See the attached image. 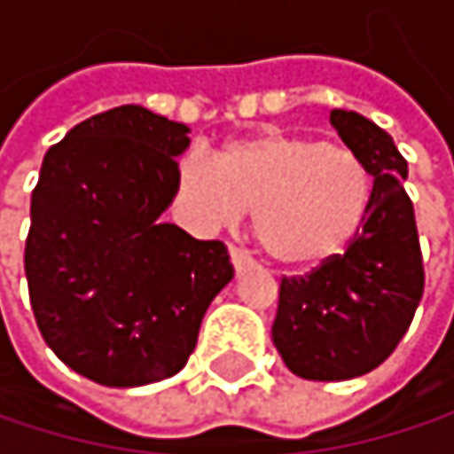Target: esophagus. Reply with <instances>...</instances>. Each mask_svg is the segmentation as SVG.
Instances as JSON below:
<instances>
[{"label": "esophagus", "instance_id": "34e87169", "mask_svg": "<svg viewBox=\"0 0 454 454\" xmlns=\"http://www.w3.org/2000/svg\"><path fill=\"white\" fill-rule=\"evenodd\" d=\"M231 262H233L236 270H244V268H252L254 265L252 254L244 247H231Z\"/></svg>", "mask_w": 454, "mask_h": 454}]
</instances>
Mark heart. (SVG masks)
Wrapping results in <instances>:
<instances>
[{
    "mask_svg": "<svg viewBox=\"0 0 454 454\" xmlns=\"http://www.w3.org/2000/svg\"><path fill=\"white\" fill-rule=\"evenodd\" d=\"M178 189L202 226H223L254 207L262 249L289 265H308L344 249L363 223L371 176L363 160L336 144L294 134L231 141L218 165L189 152Z\"/></svg>",
    "mask_w": 454,
    "mask_h": 454,
    "instance_id": "heart-1",
    "label": "heart"
}]
</instances>
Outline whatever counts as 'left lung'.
<instances>
[{
    "label": "left lung",
    "mask_w": 454,
    "mask_h": 454,
    "mask_svg": "<svg viewBox=\"0 0 454 454\" xmlns=\"http://www.w3.org/2000/svg\"><path fill=\"white\" fill-rule=\"evenodd\" d=\"M331 126L363 160L373 189L341 254L305 276H284L273 344L310 381H347L379 368L408 333L423 297V254L405 192L408 160L373 121L333 110Z\"/></svg>",
    "instance_id": "obj_1"
}]
</instances>
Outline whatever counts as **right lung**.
Instances as JSON below:
<instances>
[{
    "instance_id": "obj_1",
    "label": "right lung",
    "mask_w": 454,
    "mask_h": 454,
    "mask_svg": "<svg viewBox=\"0 0 454 454\" xmlns=\"http://www.w3.org/2000/svg\"><path fill=\"white\" fill-rule=\"evenodd\" d=\"M189 129L138 105L91 115L49 146L31 194L26 278L51 352L102 387L178 373L233 278L223 241L162 223Z\"/></svg>"
}]
</instances>
